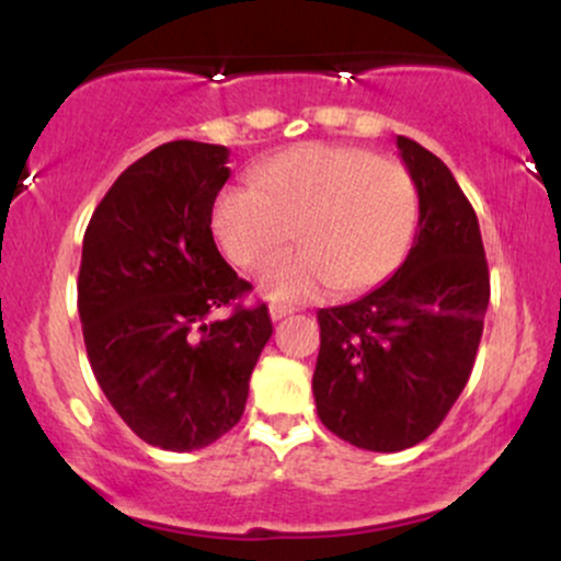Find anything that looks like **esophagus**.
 I'll list each match as a JSON object with an SVG mask.
<instances>
[{"instance_id": "obj_1", "label": "esophagus", "mask_w": 561, "mask_h": 561, "mask_svg": "<svg viewBox=\"0 0 561 561\" xmlns=\"http://www.w3.org/2000/svg\"><path fill=\"white\" fill-rule=\"evenodd\" d=\"M295 311H298V308L287 306V302H272V308H268V313H272L274 321L285 319V317H289V313H295Z\"/></svg>"}]
</instances>
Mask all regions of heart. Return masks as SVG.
<instances>
[{
  "label": "heart",
  "mask_w": 561,
  "mask_h": 561,
  "mask_svg": "<svg viewBox=\"0 0 561 561\" xmlns=\"http://www.w3.org/2000/svg\"><path fill=\"white\" fill-rule=\"evenodd\" d=\"M420 216L414 176L364 147L298 145L253 171V190H227L210 227L221 253L244 268L266 266L287 242L300 253L268 268L261 289L306 300L337 287L362 293L396 272Z\"/></svg>",
  "instance_id": "obj_1"
}]
</instances>
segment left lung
<instances>
[{
  "mask_svg": "<svg viewBox=\"0 0 561 561\" xmlns=\"http://www.w3.org/2000/svg\"><path fill=\"white\" fill-rule=\"evenodd\" d=\"M420 192L405 261L356 302L321 308L313 398L324 427L392 454L446 420L472 375L491 279L472 205L440 158L398 137Z\"/></svg>",
  "mask_w": 561,
  "mask_h": 561,
  "instance_id": "obj_1",
  "label": "left lung"
}]
</instances>
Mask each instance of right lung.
<instances>
[{"instance_id":"obj_1","label":"right lung","mask_w":561,"mask_h":561,"mask_svg":"<svg viewBox=\"0 0 561 561\" xmlns=\"http://www.w3.org/2000/svg\"><path fill=\"white\" fill-rule=\"evenodd\" d=\"M221 145L165 141L131 163L83 234L79 317L118 416L163 450H195L240 422L274 327L218 253L210 216L229 179Z\"/></svg>"}]
</instances>
